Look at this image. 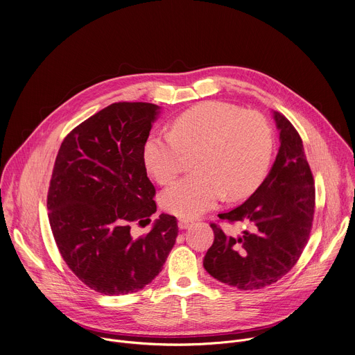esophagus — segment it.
<instances>
[{
    "label": "esophagus",
    "instance_id": "esophagus-1",
    "mask_svg": "<svg viewBox=\"0 0 355 355\" xmlns=\"http://www.w3.org/2000/svg\"><path fill=\"white\" fill-rule=\"evenodd\" d=\"M192 223H193V220H192V219H188V218H180V219H178V227H180V229H187V227H189Z\"/></svg>",
    "mask_w": 355,
    "mask_h": 355
}]
</instances>
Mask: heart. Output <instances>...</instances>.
Returning <instances> with one entry per match:
<instances>
[{"mask_svg":"<svg viewBox=\"0 0 355 355\" xmlns=\"http://www.w3.org/2000/svg\"><path fill=\"white\" fill-rule=\"evenodd\" d=\"M272 130L257 111L207 101L180 114L168 133H151L143 144L147 170L160 184H171L196 150L198 168L162 195L163 208L195 218L226 195L244 198L263 182L272 157Z\"/></svg>","mask_w":355,"mask_h":355,"instance_id":"heart-1","label":"heart"}]
</instances>
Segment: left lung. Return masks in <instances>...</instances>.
Masks as SVG:
<instances>
[{
  "label": "left lung",
  "mask_w": 355,
  "mask_h": 355,
  "mask_svg": "<svg viewBox=\"0 0 355 355\" xmlns=\"http://www.w3.org/2000/svg\"><path fill=\"white\" fill-rule=\"evenodd\" d=\"M274 119L281 146L270 174L244 204L218 215L245 229L229 236L211 223L215 240L204 259L214 278L243 291L261 289L288 274L312 230L315 180L302 139L281 112H274Z\"/></svg>",
  "instance_id": "obj_1"
}]
</instances>
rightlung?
Here are the masks:
<instances>
[{"instance_id": "1", "label": "right lung", "mask_w": 355, "mask_h": 355, "mask_svg": "<svg viewBox=\"0 0 355 355\" xmlns=\"http://www.w3.org/2000/svg\"><path fill=\"white\" fill-rule=\"evenodd\" d=\"M159 107L115 103L63 140L47 191L49 223L60 254L88 288L133 293L162 271L178 236L175 216L162 214L146 234L133 223L157 209L143 144Z\"/></svg>"}]
</instances>
